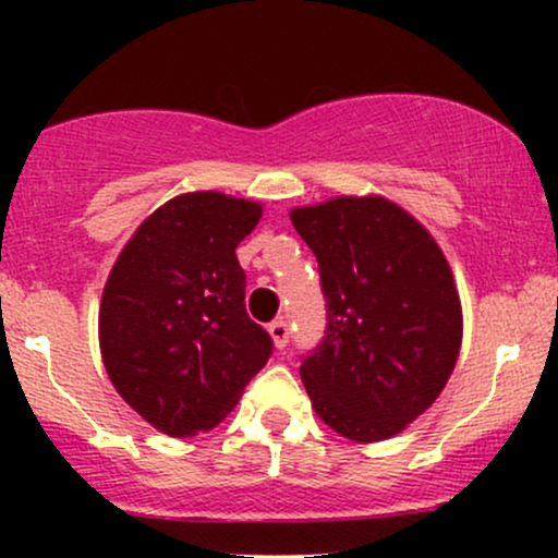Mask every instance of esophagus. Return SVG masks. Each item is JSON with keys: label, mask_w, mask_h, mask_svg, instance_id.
Here are the masks:
<instances>
[{"label": "esophagus", "mask_w": 558, "mask_h": 558, "mask_svg": "<svg viewBox=\"0 0 558 558\" xmlns=\"http://www.w3.org/2000/svg\"><path fill=\"white\" fill-rule=\"evenodd\" d=\"M267 332H270L275 349H286V343H288V323H286V319H275V323H270V328H267Z\"/></svg>", "instance_id": "1"}]
</instances>
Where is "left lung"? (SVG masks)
<instances>
[{"label":"left lung","mask_w":558,"mask_h":558,"mask_svg":"<svg viewBox=\"0 0 558 558\" xmlns=\"http://www.w3.org/2000/svg\"><path fill=\"white\" fill-rule=\"evenodd\" d=\"M319 262L323 343L301 364L312 409L332 433L388 440L433 407L462 349L451 265L414 215L380 194L291 209Z\"/></svg>","instance_id":"left-lung-1"}]
</instances>
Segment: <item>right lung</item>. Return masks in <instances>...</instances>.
I'll return each instance as SVG.
<instances>
[{
    "label": "right lung",
    "instance_id": "add662e5",
    "mask_svg": "<svg viewBox=\"0 0 558 558\" xmlns=\"http://www.w3.org/2000/svg\"><path fill=\"white\" fill-rule=\"evenodd\" d=\"M259 220V202L189 191L146 217L114 259L99 304L101 362L159 433L213 430L270 360L235 257Z\"/></svg>",
    "mask_w": 558,
    "mask_h": 558
}]
</instances>
